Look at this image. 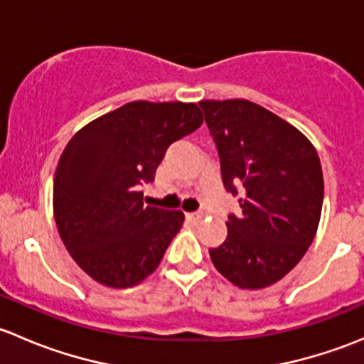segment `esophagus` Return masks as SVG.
I'll return each instance as SVG.
<instances>
[{"mask_svg": "<svg viewBox=\"0 0 364 364\" xmlns=\"http://www.w3.org/2000/svg\"><path fill=\"white\" fill-rule=\"evenodd\" d=\"M186 218H188L190 222H193V223H199L200 220L204 218V215H203V213H188V215H186Z\"/></svg>", "mask_w": 364, "mask_h": 364, "instance_id": "obj_1", "label": "esophagus"}]
</instances>
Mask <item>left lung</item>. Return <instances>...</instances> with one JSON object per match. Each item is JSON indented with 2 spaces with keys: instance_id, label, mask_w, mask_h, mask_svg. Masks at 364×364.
<instances>
[{
  "instance_id": "8db88e82",
  "label": "left lung",
  "mask_w": 364,
  "mask_h": 364,
  "mask_svg": "<svg viewBox=\"0 0 364 364\" xmlns=\"http://www.w3.org/2000/svg\"><path fill=\"white\" fill-rule=\"evenodd\" d=\"M223 186L241 192V215L209 257L240 289L277 284L303 259L321 222L324 178L317 149L296 127L245 98L200 100Z\"/></svg>"
}]
</instances>
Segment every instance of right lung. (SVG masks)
<instances>
[{
    "label": "right lung",
    "instance_id": "obj_1",
    "mask_svg": "<svg viewBox=\"0 0 364 364\" xmlns=\"http://www.w3.org/2000/svg\"><path fill=\"white\" fill-rule=\"evenodd\" d=\"M203 123L197 104L135 100L97 117L67 144L54 174L58 232L77 266L112 289L141 284L183 227L179 209L144 205L172 142Z\"/></svg>",
    "mask_w": 364,
    "mask_h": 364
}]
</instances>
